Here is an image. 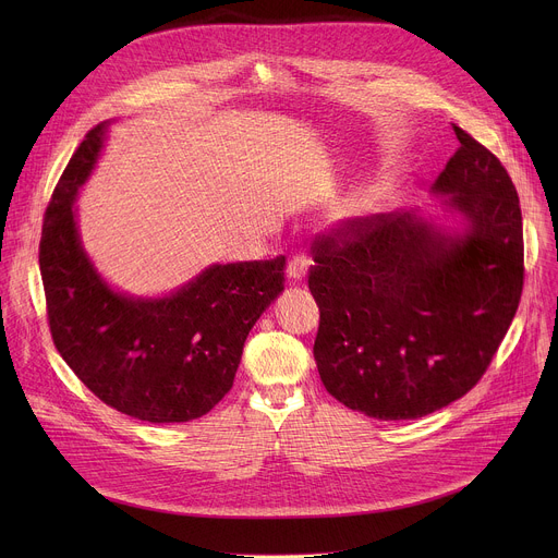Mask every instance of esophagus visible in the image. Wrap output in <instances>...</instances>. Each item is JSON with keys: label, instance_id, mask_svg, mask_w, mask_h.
Listing matches in <instances>:
<instances>
[{"label": "esophagus", "instance_id": "esophagus-1", "mask_svg": "<svg viewBox=\"0 0 558 558\" xmlns=\"http://www.w3.org/2000/svg\"><path fill=\"white\" fill-rule=\"evenodd\" d=\"M306 269H308V258L302 254H295L287 265V276H289V280L295 282L306 276Z\"/></svg>", "mask_w": 558, "mask_h": 558}]
</instances>
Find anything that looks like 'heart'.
Masks as SVG:
<instances>
[{"instance_id": "obj_1", "label": "heart", "mask_w": 558, "mask_h": 558, "mask_svg": "<svg viewBox=\"0 0 558 558\" xmlns=\"http://www.w3.org/2000/svg\"><path fill=\"white\" fill-rule=\"evenodd\" d=\"M368 207H371V198H368L366 194H360V196L347 201V203L340 207V216H347V218L360 216V214H364Z\"/></svg>"}]
</instances>
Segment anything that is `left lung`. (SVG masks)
Returning <instances> with one entry per match:
<instances>
[{"instance_id":"obj_1","label":"left lung","mask_w":558,"mask_h":558,"mask_svg":"<svg viewBox=\"0 0 558 558\" xmlns=\"http://www.w3.org/2000/svg\"><path fill=\"white\" fill-rule=\"evenodd\" d=\"M452 130L459 147L433 192L446 196L463 231L390 211L347 218L313 241L317 373L338 402L375 420H417L463 397L519 308L517 190L488 147Z\"/></svg>"}]
</instances>
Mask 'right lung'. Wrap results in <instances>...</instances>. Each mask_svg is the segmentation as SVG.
I'll use <instances>...</instances> for the list:
<instances>
[{
    "mask_svg": "<svg viewBox=\"0 0 558 558\" xmlns=\"http://www.w3.org/2000/svg\"><path fill=\"white\" fill-rule=\"evenodd\" d=\"M106 130L95 125L76 147L44 216L39 269L50 336L104 404L151 424L192 422L229 392L252 327L284 289V256L214 265L158 300L112 291L74 220L76 192Z\"/></svg>",
    "mask_w": 558,
    "mask_h": 558,
    "instance_id": "1",
    "label": "right lung"
}]
</instances>
